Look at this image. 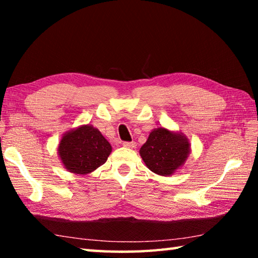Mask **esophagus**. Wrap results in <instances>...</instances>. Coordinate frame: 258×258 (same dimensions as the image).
Wrapping results in <instances>:
<instances>
[{"label": "esophagus", "mask_w": 258, "mask_h": 258, "mask_svg": "<svg viewBox=\"0 0 258 258\" xmlns=\"http://www.w3.org/2000/svg\"><path fill=\"white\" fill-rule=\"evenodd\" d=\"M123 146L125 147V148H130V149H133V148H135L137 147V143L135 142H123Z\"/></svg>", "instance_id": "34e87169"}]
</instances>
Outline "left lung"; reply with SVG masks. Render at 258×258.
I'll list each match as a JSON object with an SVG mask.
<instances>
[{
	"instance_id": "obj_1",
	"label": "left lung",
	"mask_w": 258,
	"mask_h": 258,
	"mask_svg": "<svg viewBox=\"0 0 258 258\" xmlns=\"http://www.w3.org/2000/svg\"><path fill=\"white\" fill-rule=\"evenodd\" d=\"M189 139L181 132L157 127L150 132L140 156L151 172L171 176L184 166L190 155Z\"/></svg>"
}]
</instances>
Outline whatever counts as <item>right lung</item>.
<instances>
[{"instance_id": "add662e5", "label": "right lung", "mask_w": 258, "mask_h": 258, "mask_svg": "<svg viewBox=\"0 0 258 258\" xmlns=\"http://www.w3.org/2000/svg\"><path fill=\"white\" fill-rule=\"evenodd\" d=\"M112 150L106 138L93 125L85 124L64 133L58 156L68 172L87 175L106 163Z\"/></svg>"}]
</instances>
